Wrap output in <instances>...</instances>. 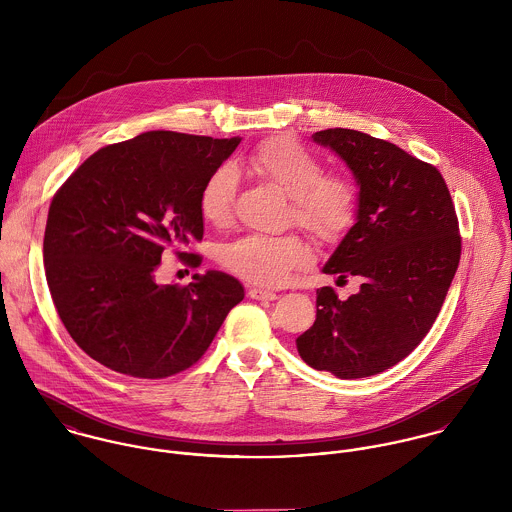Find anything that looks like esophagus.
I'll list each match as a JSON object with an SVG mask.
<instances>
[{
    "instance_id": "34e87169",
    "label": "esophagus",
    "mask_w": 512,
    "mask_h": 512,
    "mask_svg": "<svg viewBox=\"0 0 512 512\" xmlns=\"http://www.w3.org/2000/svg\"><path fill=\"white\" fill-rule=\"evenodd\" d=\"M248 297H252V299H258V301H272V299H276L278 295H276L274 292H268V290L250 288V290H248Z\"/></svg>"
}]
</instances>
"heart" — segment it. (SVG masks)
<instances>
[{"mask_svg": "<svg viewBox=\"0 0 512 512\" xmlns=\"http://www.w3.org/2000/svg\"><path fill=\"white\" fill-rule=\"evenodd\" d=\"M246 167L290 197L297 226L319 242L339 240L357 215V189L339 175H323L321 161L292 140H270L246 157ZM236 177L226 165L215 169L199 193V211L209 224L230 220ZM222 266L240 280L274 288L309 262V250L295 234H246L220 250Z\"/></svg>", "mask_w": 512, "mask_h": 512, "instance_id": "heart-1", "label": "heart"}]
</instances>
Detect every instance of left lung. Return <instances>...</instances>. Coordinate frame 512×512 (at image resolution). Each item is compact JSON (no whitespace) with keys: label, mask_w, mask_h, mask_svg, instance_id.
I'll return each instance as SVG.
<instances>
[{"label":"left lung","mask_w":512,"mask_h":512,"mask_svg":"<svg viewBox=\"0 0 512 512\" xmlns=\"http://www.w3.org/2000/svg\"><path fill=\"white\" fill-rule=\"evenodd\" d=\"M311 138L359 185L357 220L323 272L363 284L345 301L317 290L315 323L295 345L311 368L365 378L406 359L432 329L461 256L455 207L438 169L390 142L345 128Z\"/></svg>","instance_id":"1"}]
</instances>
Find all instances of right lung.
<instances>
[{
    "label": "right lung",
    "instance_id": "right-lung-1",
    "mask_svg": "<svg viewBox=\"0 0 512 512\" xmlns=\"http://www.w3.org/2000/svg\"><path fill=\"white\" fill-rule=\"evenodd\" d=\"M238 144L146 132L98 149L57 191L43 240L47 284L90 359L136 378L177 374L205 355L244 299L242 284L217 270L189 286L155 280L163 250L203 238L201 187Z\"/></svg>",
    "mask_w": 512,
    "mask_h": 512
}]
</instances>
